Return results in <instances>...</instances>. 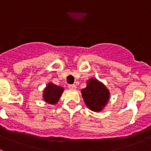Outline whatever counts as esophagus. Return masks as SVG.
Masks as SVG:
<instances>
[{
    "instance_id": "34e87169",
    "label": "esophagus",
    "mask_w": 151,
    "mask_h": 151,
    "mask_svg": "<svg viewBox=\"0 0 151 151\" xmlns=\"http://www.w3.org/2000/svg\"><path fill=\"white\" fill-rule=\"evenodd\" d=\"M69 88L71 89V90H75L76 89V85L73 84V85H69Z\"/></svg>"
}]
</instances>
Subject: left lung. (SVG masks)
I'll return each mask as SVG.
<instances>
[{
    "label": "left lung",
    "instance_id": "8db88e82",
    "mask_svg": "<svg viewBox=\"0 0 151 151\" xmlns=\"http://www.w3.org/2000/svg\"><path fill=\"white\" fill-rule=\"evenodd\" d=\"M85 104L93 111H101L110 98V93L104 85L95 78H91L86 88L82 90Z\"/></svg>",
    "mask_w": 151,
    "mask_h": 151
}]
</instances>
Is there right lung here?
<instances>
[{
    "label": "right lung",
    "mask_w": 151,
    "mask_h": 151,
    "mask_svg": "<svg viewBox=\"0 0 151 151\" xmlns=\"http://www.w3.org/2000/svg\"><path fill=\"white\" fill-rule=\"evenodd\" d=\"M63 91V88L49 83L44 91V99L50 104H55L59 101Z\"/></svg>",
    "instance_id": "1"
}]
</instances>
